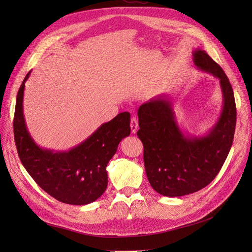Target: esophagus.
Masks as SVG:
<instances>
[{
    "mask_svg": "<svg viewBox=\"0 0 252 252\" xmlns=\"http://www.w3.org/2000/svg\"><path fill=\"white\" fill-rule=\"evenodd\" d=\"M130 128H131V133H135L138 131V128H139V123H138V120L136 118L132 117L131 121H130Z\"/></svg>",
    "mask_w": 252,
    "mask_h": 252,
    "instance_id": "1",
    "label": "esophagus"
}]
</instances>
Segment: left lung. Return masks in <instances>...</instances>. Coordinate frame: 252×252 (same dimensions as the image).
<instances>
[{
	"label": "left lung",
	"mask_w": 252,
	"mask_h": 252,
	"mask_svg": "<svg viewBox=\"0 0 252 252\" xmlns=\"http://www.w3.org/2000/svg\"><path fill=\"white\" fill-rule=\"evenodd\" d=\"M199 70L220 81L223 108L216 124L202 136L183 132L168 94H159L138 110L139 139L144 146L145 170L151 187L165 196L199 191L217 177L229 154L235 130L236 108L231 84L205 50L195 49Z\"/></svg>",
	"instance_id": "8db88e82"
}]
</instances>
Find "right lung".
Wrapping results in <instances>:
<instances>
[{
	"label": "right lung",
	"instance_id": "1",
	"mask_svg": "<svg viewBox=\"0 0 252 252\" xmlns=\"http://www.w3.org/2000/svg\"><path fill=\"white\" fill-rule=\"evenodd\" d=\"M30 72L19 89L13 119L14 141L21 162L36 184L56 200L70 205L93 203L107 188L108 162L120 142L130 134V113H119L67 151L42 148L30 135L23 113L25 82Z\"/></svg>",
	"mask_w": 252,
	"mask_h": 252
}]
</instances>
